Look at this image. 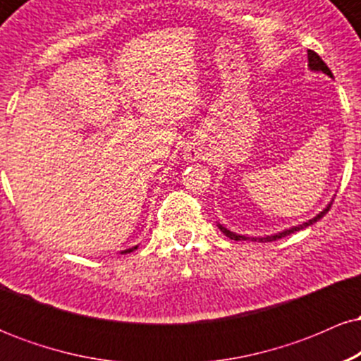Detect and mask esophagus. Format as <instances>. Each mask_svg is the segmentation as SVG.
Segmentation results:
<instances>
[{
  "label": "esophagus",
  "instance_id": "esophagus-1",
  "mask_svg": "<svg viewBox=\"0 0 361 361\" xmlns=\"http://www.w3.org/2000/svg\"><path fill=\"white\" fill-rule=\"evenodd\" d=\"M192 157H193V159H198V152H197V151H195V152H193V154H192Z\"/></svg>",
  "mask_w": 361,
  "mask_h": 361
}]
</instances>
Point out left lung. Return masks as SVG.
I'll return each mask as SVG.
<instances>
[{
    "instance_id": "obj_1",
    "label": "left lung",
    "mask_w": 361,
    "mask_h": 361,
    "mask_svg": "<svg viewBox=\"0 0 361 361\" xmlns=\"http://www.w3.org/2000/svg\"><path fill=\"white\" fill-rule=\"evenodd\" d=\"M307 59H309V69H310V71H319V73H324V74H327V76H329V78H333V73H331V69L327 68V66H326V62L322 61L321 57H319L316 52H314V51H307ZM331 204H333V202H331ZM331 204L327 205L326 209L322 210L321 214H317L316 217H314V219H310V221L304 222V224H300V226L290 227V229H285V231H281V233H279V234L267 235V238H247V235L235 234V233H233V231L226 229V227L221 226V224H219V229H221L222 233L226 234L227 238H229V239H234V241H250V239H251V241H259V243H267V241H276V239H281V238H285V235H288V234H293V233H297V231H300V229H305V227L312 226V224H314V222H317L319 219H322V217H324V215L327 214V210L331 209Z\"/></svg>"
}]
</instances>
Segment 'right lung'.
Here are the masks:
<instances>
[{
	"instance_id": "add662e5",
	"label": "right lung",
	"mask_w": 361,
	"mask_h": 361,
	"mask_svg": "<svg viewBox=\"0 0 361 361\" xmlns=\"http://www.w3.org/2000/svg\"><path fill=\"white\" fill-rule=\"evenodd\" d=\"M134 250H137V246H134V247H128V250H126V251H122V255H127V252H132Z\"/></svg>"
}]
</instances>
